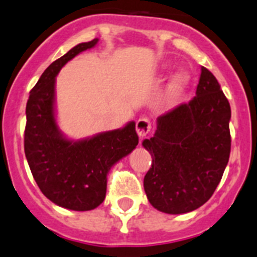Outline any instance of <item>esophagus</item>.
Wrapping results in <instances>:
<instances>
[{
  "label": "esophagus",
  "mask_w": 257,
  "mask_h": 257,
  "mask_svg": "<svg viewBox=\"0 0 257 257\" xmlns=\"http://www.w3.org/2000/svg\"><path fill=\"white\" fill-rule=\"evenodd\" d=\"M136 129L140 138H145L150 133L151 129H152V124H151V121L148 120L147 117H140L136 124Z\"/></svg>",
  "instance_id": "1"
}]
</instances>
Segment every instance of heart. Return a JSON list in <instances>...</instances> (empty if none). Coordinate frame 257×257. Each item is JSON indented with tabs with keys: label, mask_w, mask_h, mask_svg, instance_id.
<instances>
[{
	"label": "heart",
	"mask_w": 257,
	"mask_h": 257,
	"mask_svg": "<svg viewBox=\"0 0 257 257\" xmlns=\"http://www.w3.org/2000/svg\"><path fill=\"white\" fill-rule=\"evenodd\" d=\"M190 83V74L185 71H180L172 77L169 86V96L172 100L179 99L185 92Z\"/></svg>",
	"instance_id": "obj_1"
}]
</instances>
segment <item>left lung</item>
<instances>
[{
  "label": "left lung",
  "instance_id": "1",
  "mask_svg": "<svg viewBox=\"0 0 257 257\" xmlns=\"http://www.w3.org/2000/svg\"><path fill=\"white\" fill-rule=\"evenodd\" d=\"M231 106L217 78L201 67L196 96L157 117V131L142 146L152 156L143 186L160 212L183 214L207 203L231 152Z\"/></svg>",
  "mask_w": 257,
  "mask_h": 257
}]
</instances>
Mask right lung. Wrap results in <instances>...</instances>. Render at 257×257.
<instances>
[{
    "label": "right lung",
    "instance_id": "1",
    "mask_svg": "<svg viewBox=\"0 0 257 257\" xmlns=\"http://www.w3.org/2000/svg\"><path fill=\"white\" fill-rule=\"evenodd\" d=\"M97 42L81 43L53 62L30 91L26 104L24 148L33 177L50 201L78 212L101 204L110 169L138 145L134 121L80 141L68 140L58 128L56 76L67 62Z\"/></svg>",
    "mask_w": 257,
    "mask_h": 257
}]
</instances>
